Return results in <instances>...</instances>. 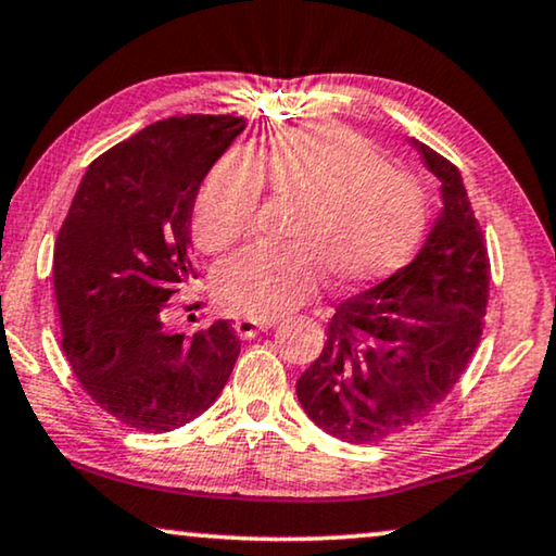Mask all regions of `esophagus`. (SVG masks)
<instances>
[{"instance_id":"1","label":"esophagus","mask_w":556,"mask_h":556,"mask_svg":"<svg viewBox=\"0 0 556 556\" xmlns=\"http://www.w3.org/2000/svg\"><path fill=\"white\" fill-rule=\"evenodd\" d=\"M275 323H260V319H252V317H244V319H237V325H233V330L241 340H252L256 338L260 332H267L269 327Z\"/></svg>"}]
</instances>
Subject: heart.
<instances>
[{
  "label": "heart",
  "instance_id": "b5f03b06",
  "mask_svg": "<svg viewBox=\"0 0 556 556\" xmlns=\"http://www.w3.org/2000/svg\"><path fill=\"white\" fill-rule=\"evenodd\" d=\"M262 186L296 203L287 249H247L216 271L231 315L275 319L315 296L319 271L332 287L370 285L401 269L426 229V199L408 174L342 125L279 132L262 153L229 151L203 178L193 241L222 254L247 239Z\"/></svg>",
  "mask_w": 556,
  "mask_h": 556
}]
</instances>
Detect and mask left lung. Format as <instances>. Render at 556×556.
I'll return each mask as SVG.
<instances>
[{
  "label": "left lung",
  "mask_w": 556,
  "mask_h": 556,
  "mask_svg": "<svg viewBox=\"0 0 556 556\" xmlns=\"http://www.w3.org/2000/svg\"><path fill=\"white\" fill-rule=\"evenodd\" d=\"M441 181L443 208L424 249L334 307L319 357L296 380L315 424L348 443H378L445 401L479 348L491 264L458 168L413 138Z\"/></svg>",
  "instance_id": "left-lung-1"
}]
</instances>
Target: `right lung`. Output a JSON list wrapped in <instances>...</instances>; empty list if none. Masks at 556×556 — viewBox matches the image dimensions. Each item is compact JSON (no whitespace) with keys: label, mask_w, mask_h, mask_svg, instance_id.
Listing matches in <instances>:
<instances>
[{"label":"right lung","mask_w":556,"mask_h":556,"mask_svg":"<svg viewBox=\"0 0 556 556\" xmlns=\"http://www.w3.org/2000/svg\"><path fill=\"white\" fill-rule=\"evenodd\" d=\"M244 125L237 115H181L113 146L90 163L54 241L62 353L85 393L136 431L166 433L201 416L239 357L229 319L186 338L163 317L197 279L199 186Z\"/></svg>","instance_id":"add662e5"}]
</instances>
